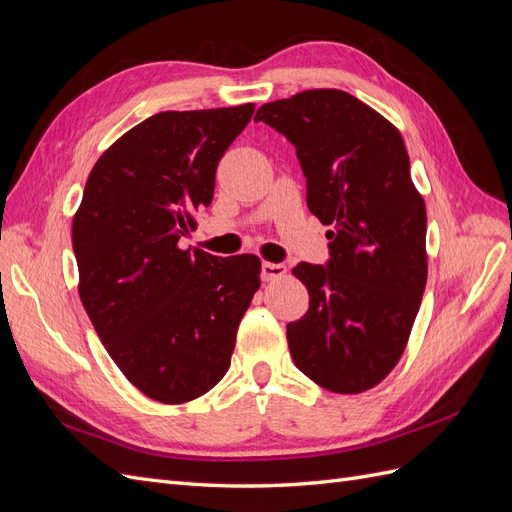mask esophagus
I'll list each match as a JSON object with an SVG mask.
<instances>
[{
  "label": "esophagus",
  "mask_w": 512,
  "mask_h": 512,
  "mask_svg": "<svg viewBox=\"0 0 512 512\" xmlns=\"http://www.w3.org/2000/svg\"><path fill=\"white\" fill-rule=\"evenodd\" d=\"M260 273L265 282H275L286 275V265H282V262H262Z\"/></svg>",
  "instance_id": "1"
}]
</instances>
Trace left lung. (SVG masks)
<instances>
[{"instance_id": "left-lung-1", "label": "left lung", "mask_w": 512, "mask_h": 512, "mask_svg": "<svg viewBox=\"0 0 512 512\" xmlns=\"http://www.w3.org/2000/svg\"><path fill=\"white\" fill-rule=\"evenodd\" d=\"M254 121L297 147L307 207L331 226L327 267L292 269L307 314L286 327L292 361L322 389H374L406 350L427 284V211L399 130L342 89L262 104Z\"/></svg>"}]
</instances>
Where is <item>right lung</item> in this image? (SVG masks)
I'll list each match as a JSON object with an SVG mask.
<instances>
[{
  "instance_id": "obj_1",
  "label": "right lung",
  "mask_w": 512,
  "mask_h": 512,
  "mask_svg": "<svg viewBox=\"0 0 512 512\" xmlns=\"http://www.w3.org/2000/svg\"><path fill=\"white\" fill-rule=\"evenodd\" d=\"M252 115L254 104H241L138 123L91 168L72 220L85 312L121 374L162 404H185L224 378L260 286L256 256L179 245Z\"/></svg>"
}]
</instances>
